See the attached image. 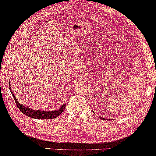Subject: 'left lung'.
<instances>
[{
  "label": "left lung",
  "mask_w": 156,
  "mask_h": 156,
  "mask_svg": "<svg viewBox=\"0 0 156 156\" xmlns=\"http://www.w3.org/2000/svg\"><path fill=\"white\" fill-rule=\"evenodd\" d=\"M99 119H104V120H105V119H107L108 120V119H104V118H103L102 117H98Z\"/></svg>",
  "instance_id": "obj_1"
}]
</instances>
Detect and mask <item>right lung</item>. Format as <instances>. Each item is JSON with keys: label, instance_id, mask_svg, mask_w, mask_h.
Segmentation results:
<instances>
[{"label": "right lung", "instance_id": "1", "mask_svg": "<svg viewBox=\"0 0 156 156\" xmlns=\"http://www.w3.org/2000/svg\"><path fill=\"white\" fill-rule=\"evenodd\" d=\"M9 90H10L12 96L14 98V101H15L17 107L23 112L24 115L28 116L29 117L37 119H54L58 117L59 115H60L62 112H63L64 110H65L66 104H63L61 106V108L59 110H53V111H44V110H34L29 108L28 107L23 105V104H20V103L19 102L18 100L16 99L15 96L13 94L12 89L10 87V84H9Z\"/></svg>", "mask_w": 156, "mask_h": 156}]
</instances>
